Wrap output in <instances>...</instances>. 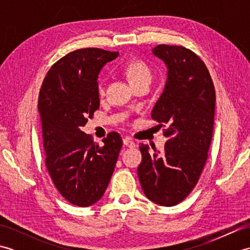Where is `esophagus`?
<instances>
[{
	"mask_svg": "<svg viewBox=\"0 0 250 250\" xmlns=\"http://www.w3.org/2000/svg\"><path fill=\"white\" fill-rule=\"evenodd\" d=\"M124 145L128 146L130 148H133V147H135V143L132 141V139H130V137H125V139H124Z\"/></svg>",
	"mask_w": 250,
	"mask_h": 250,
	"instance_id": "esophagus-1",
	"label": "esophagus"
}]
</instances>
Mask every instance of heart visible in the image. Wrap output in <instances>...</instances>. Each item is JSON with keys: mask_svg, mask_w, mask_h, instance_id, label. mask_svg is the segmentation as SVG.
Returning <instances> with one entry per match:
<instances>
[{"mask_svg": "<svg viewBox=\"0 0 250 250\" xmlns=\"http://www.w3.org/2000/svg\"><path fill=\"white\" fill-rule=\"evenodd\" d=\"M122 71L128 77L131 84L133 87L142 83H150L152 79V73L150 67L142 60H132L125 63L122 67ZM98 93L103 95L105 93V83L100 81L98 83Z\"/></svg>", "mask_w": 250, "mask_h": 250, "instance_id": "obj_1", "label": "heart"}]
</instances>
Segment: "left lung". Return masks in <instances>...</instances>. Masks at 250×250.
Masks as SVG:
<instances>
[{
	"mask_svg": "<svg viewBox=\"0 0 250 250\" xmlns=\"http://www.w3.org/2000/svg\"><path fill=\"white\" fill-rule=\"evenodd\" d=\"M152 54L167 67V79L151 118L167 141L162 152L142 144L137 174L145 195L174 206L193 190L207 160L213 136L216 94L204 62L183 46L158 45Z\"/></svg>",
	"mask_w": 250,
	"mask_h": 250,
	"instance_id": "8db88e82",
	"label": "left lung"
}]
</instances>
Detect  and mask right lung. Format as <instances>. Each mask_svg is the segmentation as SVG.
Returning <instances> with one entry per match:
<instances>
[{"instance_id": "right-lung-1", "label": "right lung", "mask_w": 250, "mask_h": 250, "mask_svg": "<svg viewBox=\"0 0 250 250\" xmlns=\"http://www.w3.org/2000/svg\"><path fill=\"white\" fill-rule=\"evenodd\" d=\"M117 57L118 51L100 48L72 51L50 67L40 91L47 169L63 198L79 207L102 198L122 147L117 132L100 146L81 130L100 107L101 68Z\"/></svg>"}]
</instances>
